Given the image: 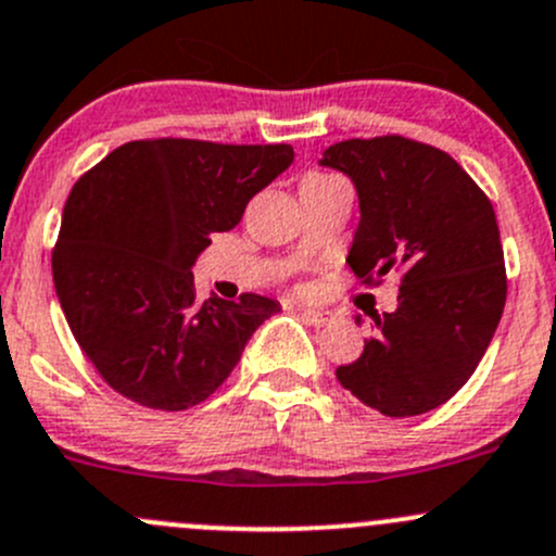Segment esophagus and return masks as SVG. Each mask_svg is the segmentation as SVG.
Here are the masks:
<instances>
[{
  "label": "esophagus",
  "instance_id": "1",
  "mask_svg": "<svg viewBox=\"0 0 556 556\" xmlns=\"http://www.w3.org/2000/svg\"><path fill=\"white\" fill-rule=\"evenodd\" d=\"M299 312L304 314V317L309 319L312 325H328V323H330V312H323V309H309V306H301Z\"/></svg>",
  "mask_w": 556,
  "mask_h": 556
}]
</instances>
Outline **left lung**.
<instances>
[{"mask_svg": "<svg viewBox=\"0 0 556 556\" xmlns=\"http://www.w3.org/2000/svg\"><path fill=\"white\" fill-rule=\"evenodd\" d=\"M319 166L357 190L352 271H401L397 309L374 317L377 333L336 379L387 417L433 412L476 371L506 306L495 210L452 155L395 134L330 144Z\"/></svg>", "mask_w": 556, "mask_h": 556, "instance_id": "obj_1", "label": "left lung"}]
</instances>
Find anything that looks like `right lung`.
<instances>
[{"label": "right lung", "instance_id": "right-lung-1", "mask_svg": "<svg viewBox=\"0 0 556 556\" xmlns=\"http://www.w3.org/2000/svg\"><path fill=\"white\" fill-rule=\"evenodd\" d=\"M290 164V144L139 139L77 179L53 282L75 341L112 390L182 412L226 382L279 304L255 293L199 301L190 268Z\"/></svg>", "mask_w": 556, "mask_h": 556}]
</instances>
